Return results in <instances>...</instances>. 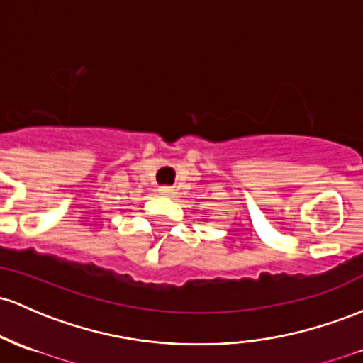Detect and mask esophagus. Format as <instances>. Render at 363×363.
Masks as SVG:
<instances>
[{
    "label": "esophagus",
    "mask_w": 363,
    "mask_h": 363,
    "mask_svg": "<svg viewBox=\"0 0 363 363\" xmlns=\"http://www.w3.org/2000/svg\"><path fill=\"white\" fill-rule=\"evenodd\" d=\"M158 193L163 194V196H172L174 189L169 188V186H160V188H158Z\"/></svg>",
    "instance_id": "34e87169"
}]
</instances>
